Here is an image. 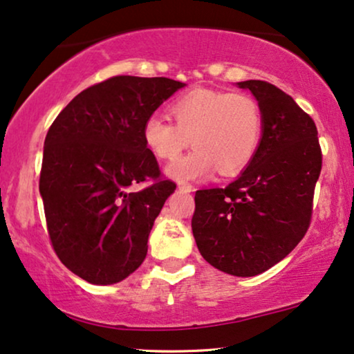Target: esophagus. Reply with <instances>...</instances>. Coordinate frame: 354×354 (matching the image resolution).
Returning a JSON list of instances; mask_svg holds the SVG:
<instances>
[{
    "label": "esophagus",
    "mask_w": 354,
    "mask_h": 354,
    "mask_svg": "<svg viewBox=\"0 0 354 354\" xmlns=\"http://www.w3.org/2000/svg\"><path fill=\"white\" fill-rule=\"evenodd\" d=\"M178 187H180V189H183V191H186V192L192 191V185H191V183H187V181H180V183H178Z\"/></svg>",
    "instance_id": "1"
}]
</instances>
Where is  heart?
Wrapping results in <instances>:
<instances>
[{"label":"heart","mask_w":354,"mask_h":354,"mask_svg":"<svg viewBox=\"0 0 354 354\" xmlns=\"http://www.w3.org/2000/svg\"><path fill=\"white\" fill-rule=\"evenodd\" d=\"M171 120L150 115L142 127L144 144L155 158L176 160L189 145L196 147L168 168L174 180L207 176L217 168L223 176L243 171L261 144L263 111L248 93L196 88L178 96L168 107Z\"/></svg>","instance_id":"1"}]
</instances>
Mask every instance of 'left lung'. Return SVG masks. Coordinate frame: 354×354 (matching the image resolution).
Segmentation results:
<instances>
[{
	"mask_svg": "<svg viewBox=\"0 0 354 354\" xmlns=\"http://www.w3.org/2000/svg\"><path fill=\"white\" fill-rule=\"evenodd\" d=\"M239 86L261 106V144L234 183L196 191L191 227L209 265L247 277L279 263L307 234L322 149L314 119L283 89L261 80Z\"/></svg>",
	"mask_w": 354,
	"mask_h": 354,
	"instance_id": "8db88e82",
	"label": "left lung"
}]
</instances>
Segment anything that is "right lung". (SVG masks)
Returning <instances> with one entry per match:
<instances>
[{"label":"right lung","mask_w":354,"mask_h":354,"mask_svg":"<svg viewBox=\"0 0 354 354\" xmlns=\"http://www.w3.org/2000/svg\"><path fill=\"white\" fill-rule=\"evenodd\" d=\"M183 86L165 77L107 78L75 96L48 129L39 180L47 232L58 259L88 283H119L144 263L176 183L160 171L142 127Z\"/></svg>","instance_id":"1"}]
</instances>
